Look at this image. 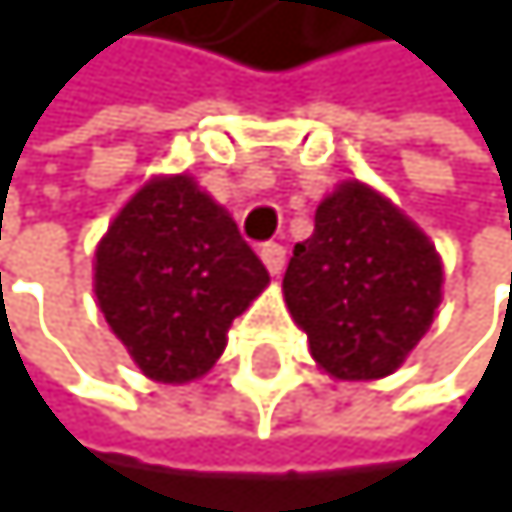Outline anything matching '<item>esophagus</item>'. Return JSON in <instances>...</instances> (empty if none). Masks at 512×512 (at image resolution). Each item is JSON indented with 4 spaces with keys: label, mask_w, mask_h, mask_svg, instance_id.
<instances>
[{
    "label": "esophagus",
    "mask_w": 512,
    "mask_h": 512,
    "mask_svg": "<svg viewBox=\"0 0 512 512\" xmlns=\"http://www.w3.org/2000/svg\"><path fill=\"white\" fill-rule=\"evenodd\" d=\"M262 262H266V269L272 275H278L285 269V246L282 243H262V250H259Z\"/></svg>",
    "instance_id": "obj_1"
}]
</instances>
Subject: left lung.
Returning a JSON list of instances; mask_svg holds the SVG:
<instances>
[{
  "label": "left lung",
  "mask_w": 512,
  "mask_h": 512,
  "mask_svg": "<svg viewBox=\"0 0 512 512\" xmlns=\"http://www.w3.org/2000/svg\"><path fill=\"white\" fill-rule=\"evenodd\" d=\"M285 304L311 356L333 378H385L430 330L442 262L430 237L362 182L317 205L314 234L295 243Z\"/></svg>",
  "instance_id": "obj_1"
}]
</instances>
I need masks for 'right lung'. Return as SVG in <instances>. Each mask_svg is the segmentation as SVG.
<instances>
[{
	"instance_id": "right-lung-1",
	"label": "right lung",
	"mask_w": 512,
	"mask_h": 512,
	"mask_svg": "<svg viewBox=\"0 0 512 512\" xmlns=\"http://www.w3.org/2000/svg\"><path fill=\"white\" fill-rule=\"evenodd\" d=\"M269 272L192 176L147 182L95 250V298L137 368L163 385L208 372Z\"/></svg>"
}]
</instances>
